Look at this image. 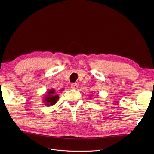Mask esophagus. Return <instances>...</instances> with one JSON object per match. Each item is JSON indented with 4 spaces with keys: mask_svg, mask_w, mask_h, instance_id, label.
Returning <instances> with one entry per match:
<instances>
[{
    "mask_svg": "<svg viewBox=\"0 0 154 154\" xmlns=\"http://www.w3.org/2000/svg\"><path fill=\"white\" fill-rule=\"evenodd\" d=\"M71 88L73 89H77L78 88V85L76 83H72L71 85Z\"/></svg>",
    "mask_w": 154,
    "mask_h": 154,
    "instance_id": "esophagus-1",
    "label": "esophagus"
}]
</instances>
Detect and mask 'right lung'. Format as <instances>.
<instances>
[{"label":"right lung","mask_w":154,"mask_h":154,"mask_svg":"<svg viewBox=\"0 0 154 154\" xmlns=\"http://www.w3.org/2000/svg\"><path fill=\"white\" fill-rule=\"evenodd\" d=\"M59 99V96L56 94L54 89H51L48 91L47 93V95H45L44 100V103L47 106H52L57 103Z\"/></svg>","instance_id":"add662e5"}]
</instances>
